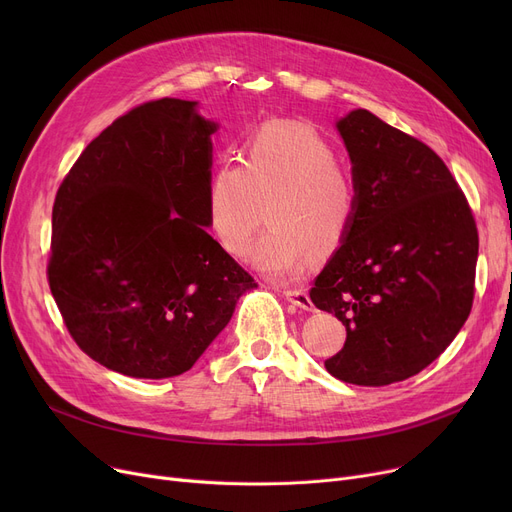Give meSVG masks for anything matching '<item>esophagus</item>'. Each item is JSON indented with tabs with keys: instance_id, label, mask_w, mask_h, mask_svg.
Listing matches in <instances>:
<instances>
[{
	"instance_id": "obj_1",
	"label": "esophagus",
	"mask_w": 512,
	"mask_h": 512,
	"mask_svg": "<svg viewBox=\"0 0 512 512\" xmlns=\"http://www.w3.org/2000/svg\"><path fill=\"white\" fill-rule=\"evenodd\" d=\"M282 294H284V299H286L288 303L297 305V307H301V309H305V311H313V303H311L309 294H307L305 290H297V288H292V290H284Z\"/></svg>"
}]
</instances>
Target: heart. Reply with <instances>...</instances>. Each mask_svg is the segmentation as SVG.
I'll list each match as a JSON object with an SVG mask.
<instances>
[{
	"instance_id": "1",
	"label": "heart",
	"mask_w": 512,
	"mask_h": 512,
	"mask_svg": "<svg viewBox=\"0 0 512 512\" xmlns=\"http://www.w3.org/2000/svg\"><path fill=\"white\" fill-rule=\"evenodd\" d=\"M332 145L309 126L270 122L253 132L242 161L222 159L207 186V226L220 247L274 280L303 276L311 257L340 249L357 220L353 178Z\"/></svg>"
}]
</instances>
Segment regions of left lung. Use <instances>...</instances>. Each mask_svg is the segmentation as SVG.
I'll return each mask as SVG.
<instances>
[{"instance_id":"left-lung-1","label":"left lung","mask_w":512,"mask_h":512,"mask_svg":"<svg viewBox=\"0 0 512 512\" xmlns=\"http://www.w3.org/2000/svg\"><path fill=\"white\" fill-rule=\"evenodd\" d=\"M336 126L353 161L357 220L309 297L346 328L326 369L346 384L388 386L436 361L463 328L479 236L436 151L367 110Z\"/></svg>"}]
</instances>
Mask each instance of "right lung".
Listing matches in <instances>:
<instances>
[{
	"label": "right lung",
	"instance_id": "add662e5",
	"mask_svg": "<svg viewBox=\"0 0 512 512\" xmlns=\"http://www.w3.org/2000/svg\"><path fill=\"white\" fill-rule=\"evenodd\" d=\"M157 99L107 126L62 180L47 280L93 361L130 378L191 369L257 282L207 234L215 122Z\"/></svg>",
	"mask_w": 512,
	"mask_h": 512
}]
</instances>
